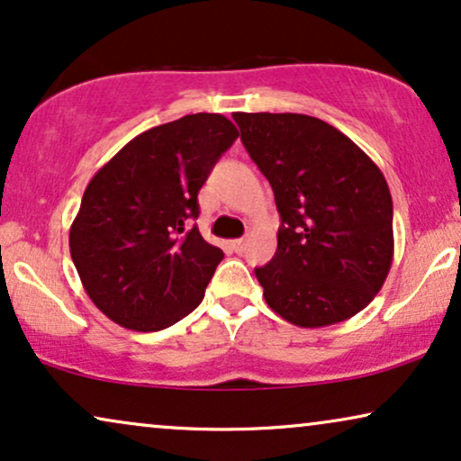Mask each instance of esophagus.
Segmentation results:
<instances>
[{
    "label": "esophagus",
    "instance_id": "1",
    "mask_svg": "<svg viewBox=\"0 0 461 461\" xmlns=\"http://www.w3.org/2000/svg\"><path fill=\"white\" fill-rule=\"evenodd\" d=\"M230 245H232V249L237 251V254H243L245 248H248V241H245V239H235V241H232Z\"/></svg>",
    "mask_w": 461,
    "mask_h": 461
}]
</instances>
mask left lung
Returning <instances> with one entry per match:
<instances>
[{
	"label": "left lung",
	"mask_w": 461,
	"mask_h": 461,
	"mask_svg": "<svg viewBox=\"0 0 461 461\" xmlns=\"http://www.w3.org/2000/svg\"><path fill=\"white\" fill-rule=\"evenodd\" d=\"M275 193L276 254L256 268L273 311L298 327L361 312L394 254L393 197L380 167L333 125L298 113H232Z\"/></svg>",
	"instance_id": "8db88e82"
}]
</instances>
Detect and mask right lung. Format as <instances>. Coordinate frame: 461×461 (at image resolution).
Masks as SVG:
<instances>
[{"instance_id":"1","label":"right lung","mask_w":461,"mask_h":461,"mask_svg":"<svg viewBox=\"0 0 461 461\" xmlns=\"http://www.w3.org/2000/svg\"><path fill=\"white\" fill-rule=\"evenodd\" d=\"M237 136L218 113L180 117L142 131L90 180L68 248L90 300L117 325L159 331L201 304L224 254L186 226Z\"/></svg>"}]
</instances>
